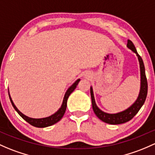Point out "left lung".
Here are the masks:
<instances>
[{"label":"left lung","mask_w":155,"mask_h":155,"mask_svg":"<svg viewBox=\"0 0 155 155\" xmlns=\"http://www.w3.org/2000/svg\"><path fill=\"white\" fill-rule=\"evenodd\" d=\"M127 47L128 48L131 49V50L137 54L138 57L140 62V76H141V86H140V91L139 97L136 102L131 105V107H128V109L124 110V111L120 112L117 114H107L105 113L102 110L97 107L96 105L95 99H94V93H93L92 87H91V101H92V107L93 110H94V113L97 115L99 120L105 122V123H108V124L111 125H117V124H122V123H125L126 122H128L131 120L141 108L143 105L144 104L145 101H146V97H147L148 93V82L146 76V73H145V67L142 58L137 52L136 48H135L134 45L132 43L131 40H128V44H127Z\"/></svg>","instance_id":"8db88e82"}]
</instances>
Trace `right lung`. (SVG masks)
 Segmentation results:
<instances>
[{
	"label": "right lung",
	"instance_id": "right-lung-1",
	"mask_svg": "<svg viewBox=\"0 0 155 155\" xmlns=\"http://www.w3.org/2000/svg\"><path fill=\"white\" fill-rule=\"evenodd\" d=\"M79 81H80V79H78V80H76V82L73 83L72 85H71V87L68 88V90L67 91L66 94H65V95H64V99H63L62 105H61V107L58 109V111L56 112L54 114L51 115V116H50L48 117H45V118L33 119V118H30V117L25 116V115L23 114L22 113H21V112L18 110L17 107H15V105H14V103H13V102H12V99H11L9 94V99H10L11 103H12V106L15 108V110L18 112V114L20 115V116L22 118L25 120V121H27V123H30V124L32 125V126L37 127V128H45V127L50 126V125L58 123V122L59 121L61 118H62V117L64 116V114L65 113V110H66L67 101H68V97H69V96L71 95V93H72L73 91L75 90V88L76 87V86H77L78 83H79Z\"/></svg>",
	"mask_w": 155,
	"mask_h": 155
}]
</instances>
